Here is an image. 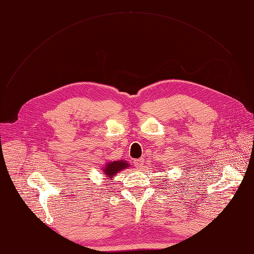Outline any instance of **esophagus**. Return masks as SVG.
Masks as SVG:
<instances>
[{"instance_id": "34e87169", "label": "esophagus", "mask_w": 254, "mask_h": 254, "mask_svg": "<svg viewBox=\"0 0 254 254\" xmlns=\"http://www.w3.org/2000/svg\"><path fill=\"white\" fill-rule=\"evenodd\" d=\"M133 164L135 167L137 168H142L143 165H144V159L143 158H140V159H136L133 161Z\"/></svg>"}]
</instances>
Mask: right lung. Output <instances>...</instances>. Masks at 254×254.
<instances>
[{"instance_id":"right-lung-1","label":"right lung","mask_w":254,"mask_h":254,"mask_svg":"<svg viewBox=\"0 0 254 254\" xmlns=\"http://www.w3.org/2000/svg\"><path fill=\"white\" fill-rule=\"evenodd\" d=\"M130 165L127 163V161L119 160V161H111V162L106 163L105 168H103L104 175L108 178H113L119 172L125 170V168L129 167Z\"/></svg>"}]
</instances>
